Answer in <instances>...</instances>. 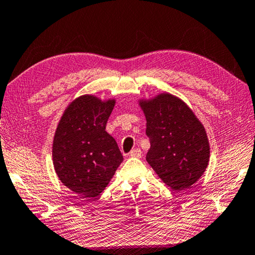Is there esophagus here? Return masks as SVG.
Here are the masks:
<instances>
[{
  "instance_id": "1",
  "label": "esophagus",
  "mask_w": 255,
  "mask_h": 255,
  "mask_svg": "<svg viewBox=\"0 0 255 255\" xmlns=\"http://www.w3.org/2000/svg\"><path fill=\"white\" fill-rule=\"evenodd\" d=\"M131 156V157H135V158H139L141 157V150L138 149V148H135V149H132L130 151V154H128Z\"/></svg>"
}]
</instances>
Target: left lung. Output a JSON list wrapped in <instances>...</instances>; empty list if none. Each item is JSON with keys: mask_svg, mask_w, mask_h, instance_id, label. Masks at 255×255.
I'll return each instance as SVG.
<instances>
[{"mask_svg": "<svg viewBox=\"0 0 255 255\" xmlns=\"http://www.w3.org/2000/svg\"><path fill=\"white\" fill-rule=\"evenodd\" d=\"M140 106L150 141L147 162L172 189L189 188L209 164L210 144L204 127L182 100L168 93Z\"/></svg>", "mask_w": 255, "mask_h": 255, "instance_id": "left-lung-1", "label": "left lung"}]
</instances>
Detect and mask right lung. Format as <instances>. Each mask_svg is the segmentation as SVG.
<instances>
[{"label":"right lung","instance_id":"1","mask_svg":"<svg viewBox=\"0 0 255 255\" xmlns=\"http://www.w3.org/2000/svg\"><path fill=\"white\" fill-rule=\"evenodd\" d=\"M115 101L82 96L70 104L53 139L54 170L60 181L83 198L105 190L122 163L117 142L106 132Z\"/></svg>","mask_w":255,"mask_h":255}]
</instances>
